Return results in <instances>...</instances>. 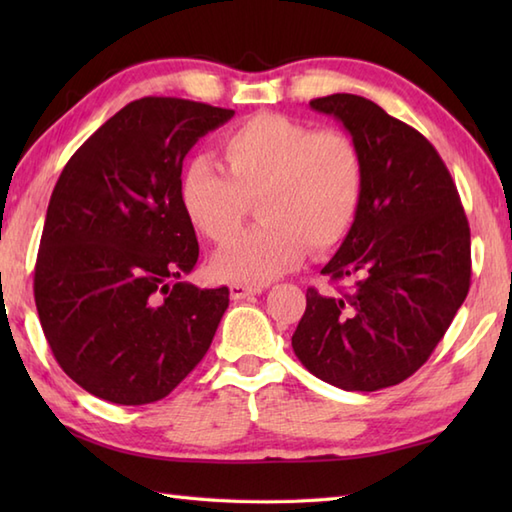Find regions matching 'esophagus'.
<instances>
[{
    "label": "esophagus",
    "instance_id": "obj_1",
    "mask_svg": "<svg viewBox=\"0 0 512 512\" xmlns=\"http://www.w3.org/2000/svg\"><path fill=\"white\" fill-rule=\"evenodd\" d=\"M231 299L239 301V299H246L250 295H259L262 292V286H248V284H231Z\"/></svg>",
    "mask_w": 512,
    "mask_h": 512
}]
</instances>
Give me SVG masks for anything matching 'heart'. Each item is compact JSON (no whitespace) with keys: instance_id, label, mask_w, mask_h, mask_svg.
Returning <instances> with one entry per match:
<instances>
[{"instance_id":"b5f03b06","label":"heart","mask_w":512,"mask_h":512,"mask_svg":"<svg viewBox=\"0 0 512 512\" xmlns=\"http://www.w3.org/2000/svg\"><path fill=\"white\" fill-rule=\"evenodd\" d=\"M222 162L195 158L180 182L184 213L213 242H226L250 200H259L262 224L213 257L220 279L266 284L299 266L308 246L323 253L352 231L365 169L356 143L339 129L257 114L222 138Z\"/></svg>"}]
</instances>
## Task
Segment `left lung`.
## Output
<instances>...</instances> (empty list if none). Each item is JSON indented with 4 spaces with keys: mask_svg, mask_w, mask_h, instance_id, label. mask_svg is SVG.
<instances>
[{
    "mask_svg": "<svg viewBox=\"0 0 512 512\" xmlns=\"http://www.w3.org/2000/svg\"><path fill=\"white\" fill-rule=\"evenodd\" d=\"M334 116L363 158L352 231L321 275L352 281L325 297L308 288L292 350L345 391L398 385L449 330L471 286V231L449 169L416 129L356 94L310 101Z\"/></svg>",
    "mask_w": 512,
    "mask_h": 512,
    "instance_id": "obj_1",
    "label": "left lung"
}]
</instances>
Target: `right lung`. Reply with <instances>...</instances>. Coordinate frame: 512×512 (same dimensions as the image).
Returning <instances> with one entry per match:
<instances>
[{
  "mask_svg": "<svg viewBox=\"0 0 512 512\" xmlns=\"http://www.w3.org/2000/svg\"><path fill=\"white\" fill-rule=\"evenodd\" d=\"M233 114L145 96L96 129L61 171L43 224L35 303L57 363L96 398L156 402L211 347L228 288L182 279L200 248L180 176L191 147Z\"/></svg>",
  "mask_w": 512,
  "mask_h": 512,
  "instance_id": "1",
  "label": "right lung"
}]
</instances>
